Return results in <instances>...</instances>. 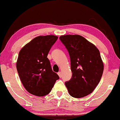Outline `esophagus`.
<instances>
[{"label": "esophagus", "mask_w": 120, "mask_h": 120, "mask_svg": "<svg viewBox=\"0 0 120 120\" xmlns=\"http://www.w3.org/2000/svg\"><path fill=\"white\" fill-rule=\"evenodd\" d=\"M58 75H59V77L61 78V76H62V75H61V72H58Z\"/></svg>", "instance_id": "obj_1"}]
</instances>
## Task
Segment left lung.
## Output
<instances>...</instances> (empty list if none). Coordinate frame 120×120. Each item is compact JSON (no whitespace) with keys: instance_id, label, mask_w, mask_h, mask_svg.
<instances>
[{"instance_id":"left-lung-1","label":"left lung","mask_w":120,"mask_h":120,"mask_svg":"<svg viewBox=\"0 0 120 120\" xmlns=\"http://www.w3.org/2000/svg\"><path fill=\"white\" fill-rule=\"evenodd\" d=\"M69 53L72 75L65 82L71 96L82 98L91 94L100 82L104 64L99 50L78 35L59 37Z\"/></svg>"}]
</instances>
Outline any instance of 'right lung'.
Here are the masks:
<instances>
[{"instance_id": "1", "label": "right lung", "mask_w": 120, "mask_h": 120, "mask_svg": "<svg viewBox=\"0 0 120 120\" xmlns=\"http://www.w3.org/2000/svg\"><path fill=\"white\" fill-rule=\"evenodd\" d=\"M57 39L58 36L54 35L38 36L19 52L17 71L24 87L33 95L42 97L48 94L59 79L47 58Z\"/></svg>"}]
</instances>
